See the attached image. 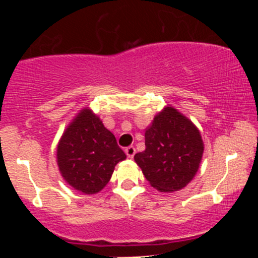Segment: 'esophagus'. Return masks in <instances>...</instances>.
<instances>
[{"label": "esophagus", "mask_w": 258, "mask_h": 258, "mask_svg": "<svg viewBox=\"0 0 258 258\" xmlns=\"http://www.w3.org/2000/svg\"><path fill=\"white\" fill-rule=\"evenodd\" d=\"M125 153H126V155L128 156V158H133V156H135V154H136V148L133 146L127 147L125 149Z\"/></svg>", "instance_id": "esophagus-1"}]
</instances>
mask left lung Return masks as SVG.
I'll list each match as a JSON object with an SVG mask.
<instances>
[{"label": "left lung", "instance_id": "1", "mask_svg": "<svg viewBox=\"0 0 258 258\" xmlns=\"http://www.w3.org/2000/svg\"><path fill=\"white\" fill-rule=\"evenodd\" d=\"M204 143L197 126L172 106H166L146 130V150L135 155L150 185L162 193L183 189L194 178Z\"/></svg>", "mask_w": 258, "mask_h": 258}]
</instances>
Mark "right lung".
<instances>
[{
    "instance_id": "obj_1",
    "label": "right lung",
    "mask_w": 258,
    "mask_h": 258,
    "mask_svg": "<svg viewBox=\"0 0 258 258\" xmlns=\"http://www.w3.org/2000/svg\"><path fill=\"white\" fill-rule=\"evenodd\" d=\"M126 159L115 136L97 115L82 109L65 130L57 147V162L65 182L84 194H96Z\"/></svg>"
}]
</instances>
